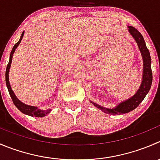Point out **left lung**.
I'll use <instances>...</instances> for the list:
<instances>
[{
	"label": "left lung",
	"instance_id": "left-lung-1",
	"mask_svg": "<svg viewBox=\"0 0 160 160\" xmlns=\"http://www.w3.org/2000/svg\"><path fill=\"white\" fill-rule=\"evenodd\" d=\"M128 31L131 33V35L134 37L137 43L138 48L140 50L141 54H142V59H143V75H142V81L140 88L138 90L136 94L132 96L130 98L120 102L117 105V106L113 108H105L103 106L98 105L94 102H91V103L104 112L105 113L110 115H120L128 113L132 110L135 109L141 102L144 100L146 94L149 91L150 88L152 86V72L151 69V56L148 52V49L147 48L146 44H145V40L141 34V32L135 29L133 26H128Z\"/></svg>",
	"mask_w": 160,
	"mask_h": 160
}]
</instances>
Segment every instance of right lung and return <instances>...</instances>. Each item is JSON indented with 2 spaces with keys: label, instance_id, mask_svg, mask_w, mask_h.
I'll use <instances>...</instances> for the list:
<instances>
[{
  "label": "right lung",
  "instance_id": "obj_1",
  "mask_svg": "<svg viewBox=\"0 0 160 160\" xmlns=\"http://www.w3.org/2000/svg\"><path fill=\"white\" fill-rule=\"evenodd\" d=\"M23 35H24V31H23L22 33L19 41H18V42H17L16 44L14 45L13 48H12V52H11L10 58H9L8 64L7 68H6V73H5L6 86H7L9 94H10L11 98H12V102H13L14 105L16 106V108H18L19 111H21L22 112L24 113V114L29 115V116H35V117H44V116H45L46 115L48 114V113L52 111V109H51V108H48V109H47V110L39 109L37 107L31 106V105H26V104L22 103V102L20 100H18V99L17 98L16 96L15 95L13 91L12 90V88H11L10 83H9L8 73H9V69H10V67H11V63H12V55H13L14 52H15L16 48L18 47V44H19L20 42H21Z\"/></svg>",
  "mask_w": 160,
  "mask_h": 160
}]
</instances>
